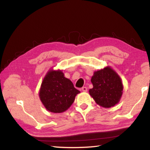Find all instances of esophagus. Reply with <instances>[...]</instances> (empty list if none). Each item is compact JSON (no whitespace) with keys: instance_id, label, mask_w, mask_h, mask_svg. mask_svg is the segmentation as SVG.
I'll list each match as a JSON object with an SVG mask.
<instances>
[{"instance_id":"34e87169","label":"esophagus","mask_w":150,"mask_h":150,"mask_svg":"<svg viewBox=\"0 0 150 150\" xmlns=\"http://www.w3.org/2000/svg\"><path fill=\"white\" fill-rule=\"evenodd\" d=\"M81 90H82V91H84V92H86V91H88V88H87L86 87L84 86V87H82V88H81Z\"/></svg>"}]
</instances>
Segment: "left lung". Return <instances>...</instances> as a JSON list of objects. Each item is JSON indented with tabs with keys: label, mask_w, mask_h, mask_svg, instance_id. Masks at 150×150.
<instances>
[{
	"label": "left lung",
	"mask_w": 150,
	"mask_h": 150,
	"mask_svg": "<svg viewBox=\"0 0 150 150\" xmlns=\"http://www.w3.org/2000/svg\"><path fill=\"white\" fill-rule=\"evenodd\" d=\"M91 81L93 87L89 93L98 105L109 108L119 103L123 93L122 82L110 66L95 71Z\"/></svg>",
	"instance_id": "obj_1"
}]
</instances>
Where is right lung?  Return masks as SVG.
<instances>
[{"label": "right lung", "instance_id": "add662e5", "mask_svg": "<svg viewBox=\"0 0 150 150\" xmlns=\"http://www.w3.org/2000/svg\"><path fill=\"white\" fill-rule=\"evenodd\" d=\"M79 93L61 70L50 69L43 79L39 95L47 111L60 113L71 106Z\"/></svg>", "mask_w": 150, "mask_h": 150}]
</instances>
